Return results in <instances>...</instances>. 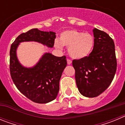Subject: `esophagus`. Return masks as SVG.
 I'll use <instances>...</instances> for the list:
<instances>
[{
	"mask_svg": "<svg viewBox=\"0 0 125 125\" xmlns=\"http://www.w3.org/2000/svg\"><path fill=\"white\" fill-rule=\"evenodd\" d=\"M67 62H68V65H70L72 64V61L70 60V59H67Z\"/></svg>",
	"mask_w": 125,
	"mask_h": 125,
	"instance_id": "esophagus-1",
	"label": "esophagus"
}]
</instances>
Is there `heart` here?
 Returning <instances> with one entry per match:
<instances>
[{"mask_svg": "<svg viewBox=\"0 0 125 125\" xmlns=\"http://www.w3.org/2000/svg\"><path fill=\"white\" fill-rule=\"evenodd\" d=\"M54 47L62 50L63 46L68 47V53L71 58L83 59L91 54L94 47V38L89 33L68 30L61 34L59 40H55Z\"/></svg>", "mask_w": 125, "mask_h": 125, "instance_id": "b5f03b06", "label": "heart"}]
</instances>
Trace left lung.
<instances>
[{
  "mask_svg": "<svg viewBox=\"0 0 125 125\" xmlns=\"http://www.w3.org/2000/svg\"><path fill=\"white\" fill-rule=\"evenodd\" d=\"M93 32L94 39L91 54L84 59L73 61L78 90L88 98L98 96L109 87L117 66L113 40L96 28Z\"/></svg>",
  "mask_w": 125,
  "mask_h": 125,
  "instance_id": "1",
  "label": "left lung"
}]
</instances>
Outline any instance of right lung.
I'll return each mask as SVG.
<instances>
[{
    "instance_id": "right-lung-1",
    "label": "right lung",
    "mask_w": 125,
    "mask_h": 125,
    "mask_svg": "<svg viewBox=\"0 0 125 125\" xmlns=\"http://www.w3.org/2000/svg\"><path fill=\"white\" fill-rule=\"evenodd\" d=\"M56 33L32 29L18 36L10 50V71L15 86L25 96L37 103L55 100L59 90V81L67 65L66 56L57 57L45 52L32 67H25L19 61L17 49L20 43L36 42L52 48Z\"/></svg>"
}]
</instances>
